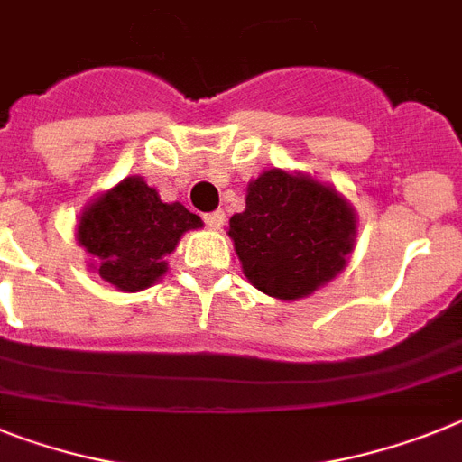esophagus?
Here are the masks:
<instances>
[{
	"instance_id": "1",
	"label": "esophagus",
	"mask_w": 462,
	"mask_h": 462,
	"mask_svg": "<svg viewBox=\"0 0 462 462\" xmlns=\"http://www.w3.org/2000/svg\"><path fill=\"white\" fill-rule=\"evenodd\" d=\"M204 223H207L208 227H213V230H218V227H223V223H225V213L223 211L204 213Z\"/></svg>"
}]
</instances>
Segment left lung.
Segmentation results:
<instances>
[{"label":"left lung","instance_id":"1","mask_svg":"<svg viewBox=\"0 0 462 462\" xmlns=\"http://www.w3.org/2000/svg\"><path fill=\"white\" fill-rule=\"evenodd\" d=\"M355 230V213L336 189L270 169L249 185L227 235L255 289L296 300L343 270Z\"/></svg>","mask_w":462,"mask_h":462}]
</instances>
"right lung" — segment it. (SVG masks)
I'll return each mask as SVG.
<instances>
[{
	"mask_svg": "<svg viewBox=\"0 0 462 462\" xmlns=\"http://www.w3.org/2000/svg\"><path fill=\"white\" fill-rule=\"evenodd\" d=\"M201 227L183 204H164L138 176L100 195L77 225V242L96 258V270L119 291H143L166 273V255L180 235Z\"/></svg>",
	"mask_w": 462,
	"mask_h": 462,
	"instance_id": "1",
	"label": "right lung"
}]
</instances>
